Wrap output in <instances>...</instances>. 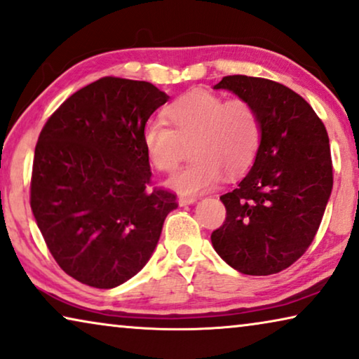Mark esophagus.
I'll return each mask as SVG.
<instances>
[{"label":"esophagus","instance_id":"1","mask_svg":"<svg viewBox=\"0 0 359 359\" xmlns=\"http://www.w3.org/2000/svg\"><path fill=\"white\" fill-rule=\"evenodd\" d=\"M194 202H197V197H192V196H180V199H178V204L181 207L191 205V204H194Z\"/></svg>","mask_w":359,"mask_h":359}]
</instances>
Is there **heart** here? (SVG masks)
I'll return each instance as SVG.
<instances>
[{
  "label": "heart",
  "instance_id": "obj_1",
  "mask_svg": "<svg viewBox=\"0 0 359 359\" xmlns=\"http://www.w3.org/2000/svg\"><path fill=\"white\" fill-rule=\"evenodd\" d=\"M165 115L170 126L149 123L142 131L145 157L158 171L180 163L183 144H191L189 165L167 181L183 196L199 194L222 180L223 171L236 176L251 167L262 139L261 119L251 103L225 98L205 90H192L170 103Z\"/></svg>",
  "mask_w": 359,
  "mask_h": 359
}]
</instances>
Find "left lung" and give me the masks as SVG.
Masks as SVG:
<instances>
[{
    "label": "left lung",
    "instance_id": "8db88e82",
    "mask_svg": "<svg viewBox=\"0 0 359 359\" xmlns=\"http://www.w3.org/2000/svg\"><path fill=\"white\" fill-rule=\"evenodd\" d=\"M214 89L256 108L262 139L249 173L220 197L226 218L212 246L244 275L277 273L318 233L334 184L329 136L309 103L278 82L226 76Z\"/></svg>",
    "mask_w": 359,
    "mask_h": 359
}]
</instances>
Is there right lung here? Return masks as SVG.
<instances>
[{
    "label": "right lung",
    "instance_id": "add662e5",
    "mask_svg": "<svg viewBox=\"0 0 359 359\" xmlns=\"http://www.w3.org/2000/svg\"><path fill=\"white\" fill-rule=\"evenodd\" d=\"M168 95L150 82L103 77L50 116L35 147L30 207L51 256L93 288H115L157 248L176 196L149 189L142 131Z\"/></svg>",
    "mask_w": 359,
    "mask_h": 359
}]
</instances>
